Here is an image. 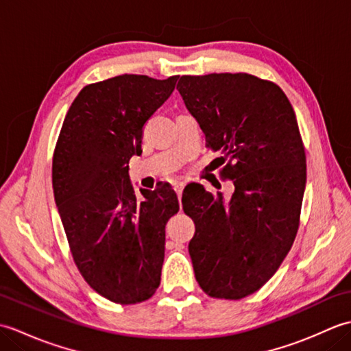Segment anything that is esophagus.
<instances>
[{"label":"esophagus","instance_id":"1","mask_svg":"<svg viewBox=\"0 0 351 351\" xmlns=\"http://www.w3.org/2000/svg\"><path fill=\"white\" fill-rule=\"evenodd\" d=\"M175 191H176V195H178V200H180V204H181V199H182V191H184V184L182 182H176L175 185Z\"/></svg>","mask_w":351,"mask_h":351}]
</instances>
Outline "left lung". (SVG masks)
Instances as JSON below:
<instances>
[{"label": "left lung", "mask_w": 351, "mask_h": 351, "mask_svg": "<svg viewBox=\"0 0 351 351\" xmlns=\"http://www.w3.org/2000/svg\"><path fill=\"white\" fill-rule=\"evenodd\" d=\"M176 88L235 187L229 200L204 187L182 195L196 228L189 244L196 280L214 299L240 300L276 273L299 230L306 185L299 123L282 88L250 73L182 75Z\"/></svg>", "instance_id": "1"}]
</instances>
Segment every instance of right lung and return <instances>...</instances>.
Listing matches in <instances>:
<instances>
[{
    "label": "right lung",
    "instance_id": "add662e5",
    "mask_svg": "<svg viewBox=\"0 0 351 351\" xmlns=\"http://www.w3.org/2000/svg\"><path fill=\"white\" fill-rule=\"evenodd\" d=\"M178 75L113 77L86 86L69 107L54 156L52 189L73 263L96 293L136 304L160 287L166 223L180 211L169 184L140 190L128 175L143 128Z\"/></svg>",
    "mask_w": 351,
    "mask_h": 351
}]
</instances>
